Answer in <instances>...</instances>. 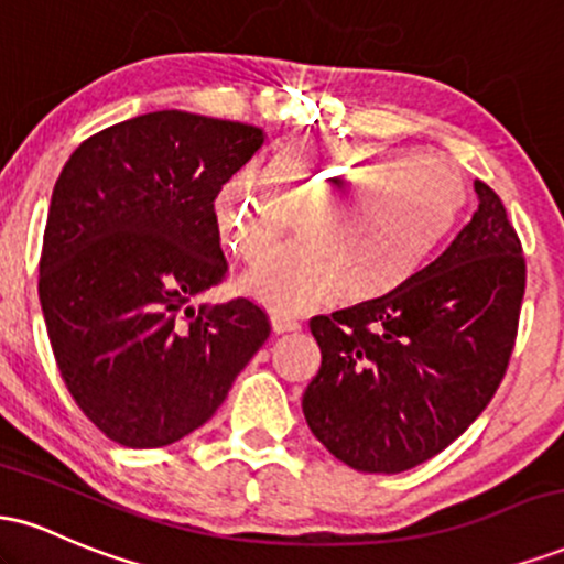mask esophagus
Here are the masks:
<instances>
[{"label":"esophagus","instance_id":"esophagus-1","mask_svg":"<svg viewBox=\"0 0 564 564\" xmlns=\"http://www.w3.org/2000/svg\"><path fill=\"white\" fill-rule=\"evenodd\" d=\"M273 332L275 334H294V332H300L302 328V323L296 321V318H291V315H283V313H273Z\"/></svg>","mask_w":564,"mask_h":564}]
</instances>
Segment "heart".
<instances>
[{
  "instance_id": "obj_1",
  "label": "heart",
  "mask_w": 564,
  "mask_h": 564,
  "mask_svg": "<svg viewBox=\"0 0 564 564\" xmlns=\"http://www.w3.org/2000/svg\"><path fill=\"white\" fill-rule=\"evenodd\" d=\"M273 189L297 217L301 243L241 278L246 294L273 310L394 294L422 273L467 200L462 170L443 156L373 142H291L270 159V183L243 172L215 198L219 236L243 262H259L285 227Z\"/></svg>"
}]
</instances>
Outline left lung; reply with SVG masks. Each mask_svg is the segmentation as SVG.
<instances>
[{"label": "left lung", "mask_w": 564, "mask_h": 564, "mask_svg": "<svg viewBox=\"0 0 564 564\" xmlns=\"http://www.w3.org/2000/svg\"><path fill=\"white\" fill-rule=\"evenodd\" d=\"M422 273L379 302L310 321L321 371L302 411L358 471L398 475L437 456L490 403L517 339L525 257L494 187Z\"/></svg>", "instance_id": "obj_1"}]
</instances>
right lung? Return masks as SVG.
<instances>
[{"label": "right lung", "mask_w": 564, "mask_h": 564, "mask_svg": "<svg viewBox=\"0 0 564 564\" xmlns=\"http://www.w3.org/2000/svg\"><path fill=\"white\" fill-rule=\"evenodd\" d=\"M262 142L241 121L156 111L84 140L57 177L39 300L70 398L113 443L191 435L270 336L243 296L196 307L228 273L215 198Z\"/></svg>", "instance_id": "add662e5"}]
</instances>
